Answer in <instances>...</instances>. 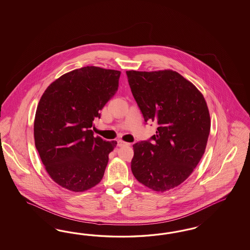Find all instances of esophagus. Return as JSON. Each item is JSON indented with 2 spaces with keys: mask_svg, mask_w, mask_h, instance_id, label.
I'll use <instances>...</instances> for the list:
<instances>
[{
  "mask_svg": "<svg viewBox=\"0 0 250 250\" xmlns=\"http://www.w3.org/2000/svg\"><path fill=\"white\" fill-rule=\"evenodd\" d=\"M128 145H130V143H126V142L123 141V140H118L117 141V146H128Z\"/></svg>",
  "mask_w": 250,
  "mask_h": 250,
  "instance_id": "34e87169",
  "label": "esophagus"
}]
</instances>
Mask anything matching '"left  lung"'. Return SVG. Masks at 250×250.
<instances>
[{"label":"left lung","instance_id":"1","mask_svg":"<svg viewBox=\"0 0 250 250\" xmlns=\"http://www.w3.org/2000/svg\"><path fill=\"white\" fill-rule=\"evenodd\" d=\"M145 122L158 124L152 142L133 146L131 169L155 191H166L189 178L205 154L211 128L202 92L172 69L126 71Z\"/></svg>","mask_w":250,"mask_h":250}]
</instances>
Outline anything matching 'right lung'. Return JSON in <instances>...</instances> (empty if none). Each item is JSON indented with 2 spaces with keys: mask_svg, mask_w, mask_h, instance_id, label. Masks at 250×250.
I'll return each mask as SVG.
<instances>
[{
  "mask_svg": "<svg viewBox=\"0 0 250 250\" xmlns=\"http://www.w3.org/2000/svg\"><path fill=\"white\" fill-rule=\"evenodd\" d=\"M121 72L94 66L50 84L38 103L34 137L46 172L62 188L81 192L102 181L116 141L93 136L92 122L118 90Z\"/></svg>",
  "mask_w": 250,
  "mask_h": 250,
  "instance_id": "1",
  "label": "right lung"
}]
</instances>
